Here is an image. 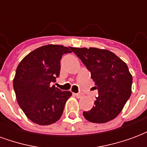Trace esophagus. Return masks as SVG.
<instances>
[{
    "label": "esophagus",
    "mask_w": 147,
    "mask_h": 147,
    "mask_svg": "<svg viewBox=\"0 0 147 147\" xmlns=\"http://www.w3.org/2000/svg\"><path fill=\"white\" fill-rule=\"evenodd\" d=\"M74 94L76 96V98H81L83 97V94H80V93H76V94Z\"/></svg>",
    "instance_id": "obj_1"
}]
</instances>
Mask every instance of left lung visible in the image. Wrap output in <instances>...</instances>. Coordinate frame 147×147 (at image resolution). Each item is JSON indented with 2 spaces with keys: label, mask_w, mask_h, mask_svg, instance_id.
<instances>
[{
  "label": "left lung",
  "mask_w": 147,
  "mask_h": 147,
  "mask_svg": "<svg viewBox=\"0 0 147 147\" xmlns=\"http://www.w3.org/2000/svg\"><path fill=\"white\" fill-rule=\"evenodd\" d=\"M90 71L98 96L94 105L83 112L92 123H103L119 115L131 94L132 76L127 64L113 53L97 48H71Z\"/></svg>",
  "instance_id": "left-lung-1"
}]
</instances>
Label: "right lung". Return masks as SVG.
<instances>
[{"label": "right lung", "mask_w": 147, "mask_h": 147, "mask_svg": "<svg viewBox=\"0 0 147 147\" xmlns=\"http://www.w3.org/2000/svg\"><path fill=\"white\" fill-rule=\"evenodd\" d=\"M71 47L47 45L27 55L18 65L13 88L22 110L34 123L49 125L62 116L71 93L50 86L60 76L62 55Z\"/></svg>", "instance_id": "obj_1"}]
</instances>
